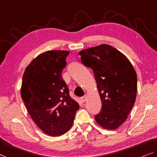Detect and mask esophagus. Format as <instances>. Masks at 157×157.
I'll return each instance as SVG.
<instances>
[{
    "label": "esophagus",
    "mask_w": 157,
    "mask_h": 157,
    "mask_svg": "<svg viewBox=\"0 0 157 157\" xmlns=\"http://www.w3.org/2000/svg\"><path fill=\"white\" fill-rule=\"evenodd\" d=\"M87 98H88V96H87L86 95H85L83 96V97L81 98V101L82 102H86V100H87Z\"/></svg>",
    "instance_id": "1"
}]
</instances>
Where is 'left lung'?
I'll return each instance as SVG.
<instances>
[{
  "mask_svg": "<svg viewBox=\"0 0 157 157\" xmlns=\"http://www.w3.org/2000/svg\"><path fill=\"white\" fill-rule=\"evenodd\" d=\"M78 55L82 64L93 69L102 102L96 122L105 129H117L127 119L136 102V70L125 55L107 44L84 49Z\"/></svg>",
  "mask_w": 157,
  "mask_h": 157,
  "instance_id": "obj_1",
  "label": "left lung"
}]
</instances>
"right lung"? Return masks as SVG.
Here are the masks:
<instances>
[{"label":"right lung","mask_w":157,"mask_h":157,"mask_svg":"<svg viewBox=\"0 0 157 157\" xmlns=\"http://www.w3.org/2000/svg\"><path fill=\"white\" fill-rule=\"evenodd\" d=\"M67 50L38 55L24 72L21 97L38 127L48 136H60L71 128L78 103L73 100L62 77Z\"/></svg>","instance_id":"right-lung-1"}]
</instances>
